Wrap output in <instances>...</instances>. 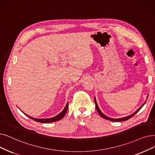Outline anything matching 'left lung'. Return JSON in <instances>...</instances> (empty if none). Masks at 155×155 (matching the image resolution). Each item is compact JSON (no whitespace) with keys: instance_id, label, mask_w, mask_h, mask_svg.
Segmentation results:
<instances>
[{"instance_id":"8db88e82","label":"left lung","mask_w":155,"mask_h":155,"mask_svg":"<svg viewBox=\"0 0 155 155\" xmlns=\"http://www.w3.org/2000/svg\"><path fill=\"white\" fill-rule=\"evenodd\" d=\"M94 102H95V104H96V110H97V112H98V113H99V115L102 118H104V119H106V120H110V121H112V122H122V121H125V120H129V118H132V117H134V115H136V114L142 108V107L144 105V104H145V103L141 106L136 111H135L134 112L133 114H132V115H129V116H128V117H124V118H117V119H114V118H110V117H106V115H104V114L101 111V110H99V108L98 107V106H97V103H96V99L94 98Z\"/></svg>"}]
</instances>
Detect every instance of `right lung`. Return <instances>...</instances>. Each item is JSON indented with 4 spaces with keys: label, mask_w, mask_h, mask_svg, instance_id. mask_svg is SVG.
I'll use <instances>...</instances> for the list:
<instances>
[{
    "label": "right lung",
    "mask_w": 155,
    "mask_h": 155,
    "mask_svg": "<svg viewBox=\"0 0 155 155\" xmlns=\"http://www.w3.org/2000/svg\"><path fill=\"white\" fill-rule=\"evenodd\" d=\"M68 103H67L64 109L60 113L59 115H58L57 116L54 117H52V118H46V119H38V118H34L33 117H31L30 116H28L27 115H25L28 117L29 118H30L31 119H32L33 120H35L36 121V122H40V123H51V122H56V121H58V120H61L64 117V115H66V113L67 112V110H68Z\"/></svg>",
    "instance_id": "1"
}]
</instances>
